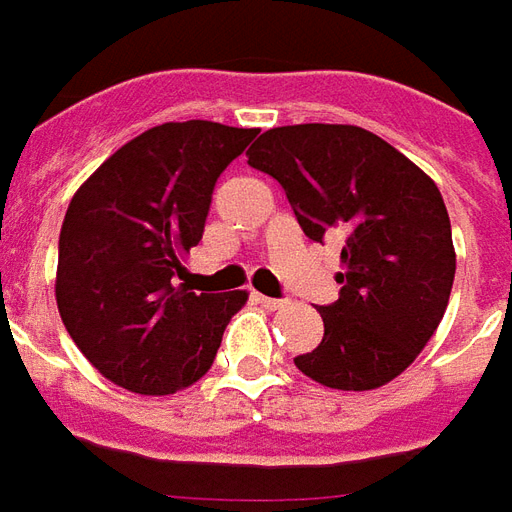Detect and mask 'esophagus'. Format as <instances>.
<instances>
[{
	"label": "esophagus",
	"instance_id": "esophagus-1",
	"mask_svg": "<svg viewBox=\"0 0 512 512\" xmlns=\"http://www.w3.org/2000/svg\"><path fill=\"white\" fill-rule=\"evenodd\" d=\"M256 300L267 308V311H281L289 305V300H281V297H264V294H256Z\"/></svg>",
	"mask_w": 512,
	"mask_h": 512
}]
</instances>
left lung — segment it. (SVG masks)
Masks as SVG:
<instances>
[{"label": "left lung", "mask_w": 512, "mask_h": 512, "mask_svg": "<svg viewBox=\"0 0 512 512\" xmlns=\"http://www.w3.org/2000/svg\"><path fill=\"white\" fill-rule=\"evenodd\" d=\"M248 166L281 185L308 240H343L341 292L319 308L324 338L294 365L333 390H374L406 371L442 322L455 278L434 179L371 130L319 122L261 133Z\"/></svg>", "instance_id": "left-lung-1"}]
</instances>
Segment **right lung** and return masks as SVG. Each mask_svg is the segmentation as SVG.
<instances>
[{
  "label": "right lung",
  "instance_id": "obj_1",
  "mask_svg": "<svg viewBox=\"0 0 512 512\" xmlns=\"http://www.w3.org/2000/svg\"><path fill=\"white\" fill-rule=\"evenodd\" d=\"M259 130L166 122L117 149L76 190L59 231L57 305L100 374L141 395L199 382L245 292H190L215 182Z\"/></svg>",
  "mask_w": 512,
  "mask_h": 512
}]
</instances>
